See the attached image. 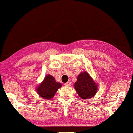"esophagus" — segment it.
Segmentation results:
<instances>
[{
  "instance_id": "1",
  "label": "esophagus",
  "mask_w": 133,
  "mask_h": 133,
  "mask_svg": "<svg viewBox=\"0 0 133 133\" xmlns=\"http://www.w3.org/2000/svg\"><path fill=\"white\" fill-rule=\"evenodd\" d=\"M65 86H67V87H70V86L71 85V82H70V81L67 82L66 83H65Z\"/></svg>"
}]
</instances>
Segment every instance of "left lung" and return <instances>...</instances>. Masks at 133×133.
<instances>
[{
    "label": "left lung",
    "instance_id": "1",
    "mask_svg": "<svg viewBox=\"0 0 133 133\" xmlns=\"http://www.w3.org/2000/svg\"><path fill=\"white\" fill-rule=\"evenodd\" d=\"M74 86L79 97L85 99H88L94 97L98 87L97 82L86 71L81 72L78 75L77 81Z\"/></svg>",
    "mask_w": 133,
    "mask_h": 133
}]
</instances>
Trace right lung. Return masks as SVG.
I'll use <instances>...</instances> for the list:
<instances>
[{"instance_id":"1","label":"right lung","mask_w":133,"mask_h":133,"mask_svg":"<svg viewBox=\"0 0 133 133\" xmlns=\"http://www.w3.org/2000/svg\"><path fill=\"white\" fill-rule=\"evenodd\" d=\"M62 87L60 82H56L53 76L48 74L42 82L36 88V92L45 99H51L55 96L56 91Z\"/></svg>"}]
</instances>
